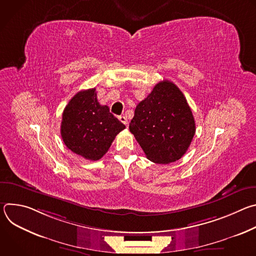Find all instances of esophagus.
Listing matches in <instances>:
<instances>
[{
    "label": "esophagus",
    "instance_id": "1",
    "mask_svg": "<svg viewBox=\"0 0 256 256\" xmlns=\"http://www.w3.org/2000/svg\"><path fill=\"white\" fill-rule=\"evenodd\" d=\"M118 118H120V120L124 124H126V126L128 124V118H126L124 116H120Z\"/></svg>",
    "mask_w": 256,
    "mask_h": 256
}]
</instances>
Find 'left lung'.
Listing matches in <instances>:
<instances>
[{
	"mask_svg": "<svg viewBox=\"0 0 256 256\" xmlns=\"http://www.w3.org/2000/svg\"><path fill=\"white\" fill-rule=\"evenodd\" d=\"M130 132L150 161L169 164L188 151L196 122L184 93L164 80L136 105Z\"/></svg>",
	"mask_w": 256,
	"mask_h": 256,
	"instance_id": "left-lung-1",
	"label": "left lung"
}]
</instances>
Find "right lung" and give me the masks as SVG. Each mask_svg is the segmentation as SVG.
<instances>
[{
    "label": "right lung",
    "instance_id": "obj_1",
    "mask_svg": "<svg viewBox=\"0 0 256 256\" xmlns=\"http://www.w3.org/2000/svg\"><path fill=\"white\" fill-rule=\"evenodd\" d=\"M126 126L100 105L96 89L78 92L66 106L60 124L64 144L72 152L91 161H97Z\"/></svg>",
    "mask_w": 256,
    "mask_h": 256
}]
</instances>
